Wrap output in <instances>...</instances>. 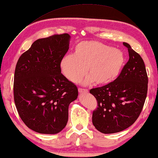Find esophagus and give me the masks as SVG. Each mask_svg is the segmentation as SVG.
<instances>
[{"label": "esophagus", "mask_w": 158, "mask_h": 158, "mask_svg": "<svg viewBox=\"0 0 158 158\" xmlns=\"http://www.w3.org/2000/svg\"><path fill=\"white\" fill-rule=\"evenodd\" d=\"M78 91H79V92L80 93V94H85V93H88L89 92L88 89H82V88H79Z\"/></svg>", "instance_id": "obj_1"}]
</instances>
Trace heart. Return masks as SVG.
<instances>
[{
    "label": "heart",
    "mask_w": 158,
    "mask_h": 158,
    "mask_svg": "<svg viewBox=\"0 0 158 158\" xmlns=\"http://www.w3.org/2000/svg\"><path fill=\"white\" fill-rule=\"evenodd\" d=\"M124 56L120 50L98 41H82L75 46L74 55L68 54L62 59V73L69 81L79 82L86 74L89 76L84 85L96 81L97 84L111 83L121 72Z\"/></svg>",
    "instance_id": "heart-1"
}]
</instances>
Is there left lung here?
<instances>
[{"instance_id": "8db88e82", "label": "left lung", "mask_w": 158, "mask_h": 158, "mask_svg": "<svg viewBox=\"0 0 158 158\" xmlns=\"http://www.w3.org/2000/svg\"><path fill=\"white\" fill-rule=\"evenodd\" d=\"M129 59L118 77L111 83L90 90L97 100L92 122L98 131L114 134L133 124L139 117L148 92V75L144 62L129 44Z\"/></svg>"}]
</instances>
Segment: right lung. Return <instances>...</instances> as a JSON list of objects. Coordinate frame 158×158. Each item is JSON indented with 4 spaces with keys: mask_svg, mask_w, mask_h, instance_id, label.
Returning <instances> with one entry per match:
<instances>
[{
    "mask_svg": "<svg viewBox=\"0 0 158 158\" xmlns=\"http://www.w3.org/2000/svg\"><path fill=\"white\" fill-rule=\"evenodd\" d=\"M68 34L39 39L19 57L14 77V101L19 117L33 131L56 134L68 121L69 105L78 96L76 85L61 73L69 49Z\"/></svg>",
    "mask_w": 158,
    "mask_h": 158,
    "instance_id": "obj_1",
    "label": "right lung"
}]
</instances>
